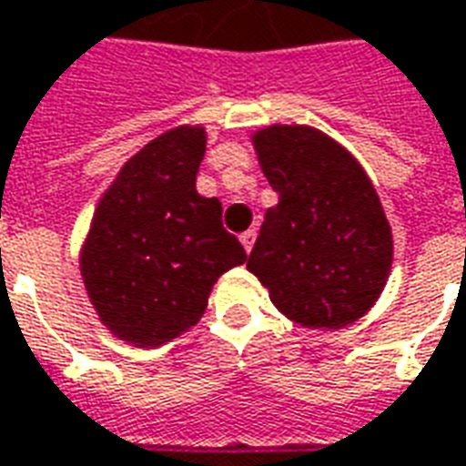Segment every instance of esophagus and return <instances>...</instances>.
Returning <instances> with one entry per match:
<instances>
[{"instance_id":"1","label":"esophagus","mask_w":466,"mask_h":466,"mask_svg":"<svg viewBox=\"0 0 466 466\" xmlns=\"http://www.w3.org/2000/svg\"><path fill=\"white\" fill-rule=\"evenodd\" d=\"M256 230L250 228V230H246V233H243V236H240V243H243V248H246V253H250V250H253V243H256Z\"/></svg>"}]
</instances>
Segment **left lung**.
Returning a JSON list of instances; mask_svg holds the SVG:
<instances>
[{"instance_id":"8db88e82","label":"left lung","mask_w":466,"mask_h":466,"mask_svg":"<svg viewBox=\"0 0 466 466\" xmlns=\"http://www.w3.org/2000/svg\"><path fill=\"white\" fill-rule=\"evenodd\" d=\"M250 141L280 198L266 210L248 270L288 320L310 330L352 325L392 270V228L370 176L315 126H263Z\"/></svg>"}]
</instances>
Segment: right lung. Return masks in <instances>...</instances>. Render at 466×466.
<instances>
[{
  "label": "right lung",
  "mask_w": 466,
  "mask_h": 466,
  "mask_svg": "<svg viewBox=\"0 0 466 466\" xmlns=\"http://www.w3.org/2000/svg\"><path fill=\"white\" fill-rule=\"evenodd\" d=\"M208 131L176 126L121 166L81 243L79 270L98 320L134 348H158L203 318L220 275L246 263L220 200L196 191Z\"/></svg>",
  "instance_id": "1"
}]
</instances>
